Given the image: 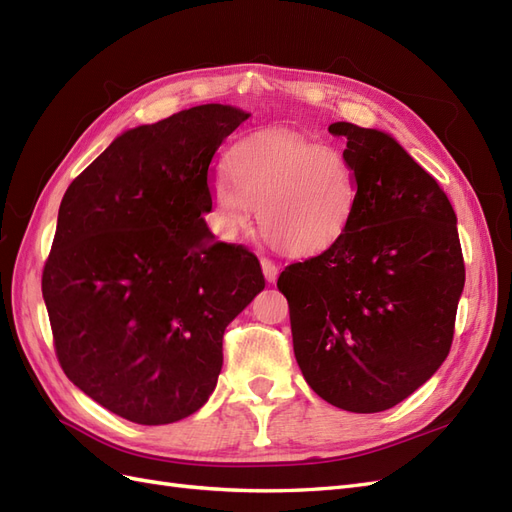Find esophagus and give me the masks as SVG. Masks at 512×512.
<instances>
[{
	"label": "esophagus",
	"instance_id": "34e87169",
	"mask_svg": "<svg viewBox=\"0 0 512 512\" xmlns=\"http://www.w3.org/2000/svg\"><path fill=\"white\" fill-rule=\"evenodd\" d=\"M260 265H262V273H265V277H267V282H275L277 273H280V269H277L275 262L269 260V258H262Z\"/></svg>",
	"mask_w": 512,
	"mask_h": 512
}]
</instances>
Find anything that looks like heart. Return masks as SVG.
Wrapping results in <instances>:
<instances>
[{
    "instance_id": "obj_1",
    "label": "heart",
    "mask_w": 512,
    "mask_h": 512,
    "mask_svg": "<svg viewBox=\"0 0 512 512\" xmlns=\"http://www.w3.org/2000/svg\"><path fill=\"white\" fill-rule=\"evenodd\" d=\"M228 176L209 185L215 230L235 237L252 222L288 256H316L346 235L359 181L342 149L292 132H256L226 156Z\"/></svg>"
}]
</instances>
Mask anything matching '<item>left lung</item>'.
Returning <instances> with one entry per match:
<instances>
[{
  "instance_id": "obj_1",
  "label": "left lung",
  "mask_w": 512,
  "mask_h": 512,
  "mask_svg": "<svg viewBox=\"0 0 512 512\" xmlns=\"http://www.w3.org/2000/svg\"><path fill=\"white\" fill-rule=\"evenodd\" d=\"M346 141L359 205L327 252L288 265L303 378L329 404L359 414L397 406L444 363L466 267L451 200L393 136L331 123Z\"/></svg>"
}]
</instances>
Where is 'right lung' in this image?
Segmentation results:
<instances>
[{
  "label": "right lung",
  "mask_w": 512,
  "mask_h": 512,
  "mask_svg": "<svg viewBox=\"0 0 512 512\" xmlns=\"http://www.w3.org/2000/svg\"><path fill=\"white\" fill-rule=\"evenodd\" d=\"M247 117L203 104L123 132L61 198L42 271L57 361L132 423L205 406L226 327L265 288L258 258L203 220L209 164Z\"/></svg>",
  "instance_id": "1"
}]
</instances>
